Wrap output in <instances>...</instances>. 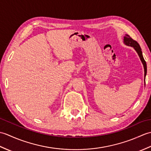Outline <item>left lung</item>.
Returning <instances> with one entry per match:
<instances>
[{"label":"left lung","instance_id":"obj_1","mask_svg":"<svg viewBox=\"0 0 151 151\" xmlns=\"http://www.w3.org/2000/svg\"><path fill=\"white\" fill-rule=\"evenodd\" d=\"M124 43L126 45L134 47V49L136 50L137 53L138 54V55L140 58V60L142 61V62L143 65V67H144V72H145V75H144V76H145H145L147 75V63L145 60L143 58L142 49H141L139 43H137L136 41L134 40L128 34L125 35V36L124 37Z\"/></svg>","mask_w":151,"mask_h":151}]
</instances>
